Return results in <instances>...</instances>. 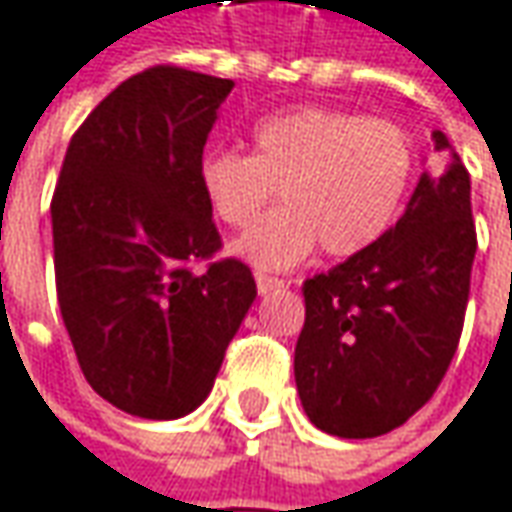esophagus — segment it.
<instances>
[{
    "label": "esophagus",
    "mask_w": 512,
    "mask_h": 512,
    "mask_svg": "<svg viewBox=\"0 0 512 512\" xmlns=\"http://www.w3.org/2000/svg\"><path fill=\"white\" fill-rule=\"evenodd\" d=\"M255 280H257V292H260V295H266V292H275V289H280V286H283V280L272 278V275H263V272H257Z\"/></svg>",
    "instance_id": "34e87169"
}]
</instances>
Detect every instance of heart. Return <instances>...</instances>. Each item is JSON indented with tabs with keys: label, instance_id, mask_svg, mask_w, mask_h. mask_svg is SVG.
I'll use <instances>...</instances> for the list:
<instances>
[{
	"label": "heart",
	"instance_id": "b5f03b06",
	"mask_svg": "<svg viewBox=\"0 0 512 512\" xmlns=\"http://www.w3.org/2000/svg\"><path fill=\"white\" fill-rule=\"evenodd\" d=\"M415 154L407 131L335 108H298L252 131V154L209 151L200 189L214 217L246 229L275 191L283 206L257 220L237 252L260 269H292L321 246L352 257L401 212Z\"/></svg>",
	"mask_w": 512,
	"mask_h": 512
}]
</instances>
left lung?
Instances as JSON below:
<instances>
[{"instance_id":"left-lung-1","label":"left lung","mask_w":512,"mask_h":512,"mask_svg":"<svg viewBox=\"0 0 512 512\" xmlns=\"http://www.w3.org/2000/svg\"><path fill=\"white\" fill-rule=\"evenodd\" d=\"M435 160L401 220L369 249L303 283L295 384L329 435L375 438L421 410L464 329L476 223L470 171L435 131Z\"/></svg>"}]
</instances>
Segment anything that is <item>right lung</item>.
<instances>
[{"label":"right lung","mask_w":512,"mask_h":512,"mask_svg":"<svg viewBox=\"0 0 512 512\" xmlns=\"http://www.w3.org/2000/svg\"><path fill=\"white\" fill-rule=\"evenodd\" d=\"M232 88L180 65L145 68L85 117L56 180L62 321L85 381L137 418L206 401L257 295L243 260L217 257L200 189L203 145Z\"/></svg>","instance_id":"right-lung-1"}]
</instances>
